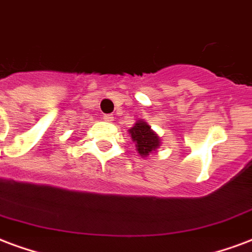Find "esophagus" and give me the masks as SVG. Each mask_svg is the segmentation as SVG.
Returning a JSON list of instances; mask_svg holds the SVG:
<instances>
[{
	"label": "esophagus",
	"mask_w": 252,
	"mask_h": 252,
	"mask_svg": "<svg viewBox=\"0 0 252 252\" xmlns=\"http://www.w3.org/2000/svg\"><path fill=\"white\" fill-rule=\"evenodd\" d=\"M104 120H105V121H113V116H112V115H104Z\"/></svg>",
	"instance_id": "1"
}]
</instances>
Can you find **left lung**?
<instances>
[{"label": "left lung", "mask_w": 252, "mask_h": 252, "mask_svg": "<svg viewBox=\"0 0 252 252\" xmlns=\"http://www.w3.org/2000/svg\"><path fill=\"white\" fill-rule=\"evenodd\" d=\"M129 136L135 143L136 151L140 158L147 159L152 152H156L161 145V139L144 120H137L135 126L129 128Z\"/></svg>", "instance_id": "8db88e82"}]
</instances>
